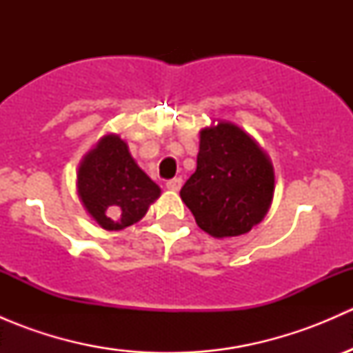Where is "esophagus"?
I'll list each match as a JSON object with an SVG mask.
<instances>
[{
    "label": "esophagus",
    "instance_id": "esophagus-1",
    "mask_svg": "<svg viewBox=\"0 0 353 353\" xmlns=\"http://www.w3.org/2000/svg\"><path fill=\"white\" fill-rule=\"evenodd\" d=\"M181 186H183V179L181 177H174V179H169L165 183V188L169 191H179Z\"/></svg>",
    "mask_w": 353,
    "mask_h": 353
}]
</instances>
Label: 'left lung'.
<instances>
[{
    "label": "left lung",
    "instance_id": "1",
    "mask_svg": "<svg viewBox=\"0 0 353 353\" xmlns=\"http://www.w3.org/2000/svg\"><path fill=\"white\" fill-rule=\"evenodd\" d=\"M275 188L272 162L254 140L232 123L199 133L196 170L181 198L199 229L213 237L249 232L270 208Z\"/></svg>",
    "mask_w": 353,
    "mask_h": 353
}]
</instances>
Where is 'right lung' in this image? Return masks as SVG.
Here are the masks:
<instances>
[{
  "mask_svg": "<svg viewBox=\"0 0 353 353\" xmlns=\"http://www.w3.org/2000/svg\"><path fill=\"white\" fill-rule=\"evenodd\" d=\"M78 194L102 229L121 230L147 213L160 188L134 163L128 145L108 134L80 163Z\"/></svg>",
  "mask_w": 353,
  "mask_h": 353,
  "instance_id": "right-lung-1",
  "label": "right lung"
}]
</instances>
